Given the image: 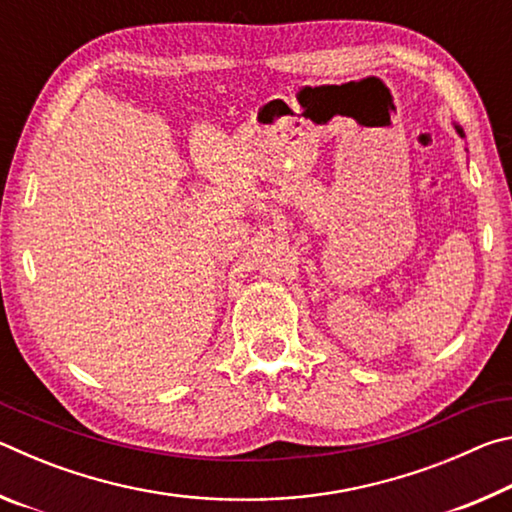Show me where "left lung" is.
<instances>
[{
    "mask_svg": "<svg viewBox=\"0 0 512 512\" xmlns=\"http://www.w3.org/2000/svg\"><path fill=\"white\" fill-rule=\"evenodd\" d=\"M456 131H458V133H461V137H463V131H461V128H456Z\"/></svg>",
    "mask_w": 512,
    "mask_h": 512,
    "instance_id": "8db88e82",
    "label": "left lung"
}]
</instances>
